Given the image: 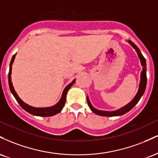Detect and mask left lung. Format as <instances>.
<instances>
[{
  "instance_id": "1",
  "label": "left lung",
  "mask_w": 158,
  "mask_h": 158,
  "mask_svg": "<svg viewBox=\"0 0 158 158\" xmlns=\"http://www.w3.org/2000/svg\"><path fill=\"white\" fill-rule=\"evenodd\" d=\"M128 42L130 43V44L135 49L136 52H137V55H138L139 59H140V62L141 64L143 66V70L141 72V77H140V83H139V88L138 90V92L137 94H136V96L132 99V101L131 102L128 103V105H126V106L123 107L122 108L120 109L114 110V111H105V110H99L94 108L92 105L90 104L89 99H88V97H87V102H88V106H89L90 110L95 113L97 115H100V116H106V117H114V116H120V115H123L127 112L129 111L130 110H131L135 106V105L137 104V102H139V100L140 99L141 97L143 96V94H144L145 90H146V82H147V77H146V59L145 58L143 57V56L141 53V52L139 51V48H137L136 45L132 42L131 41H128Z\"/></svg>"
}]
</instances>
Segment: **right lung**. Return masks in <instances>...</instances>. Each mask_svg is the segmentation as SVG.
Returning a JSON list of instances; mask_svg holds the SVG:
<instances>
[{"label":"right lung","instance_id":"add662e5","mask_svg":"<svg viewBox=\"0 0 158 158\" xmlns=\"http://www.w3.org/2000/svg\"><path fill=\"white\" fill-rule=\"evenodd\" d=\"M15 55L16 54H15V55L12 56V60H11L8 79H9V85H10L11 93L13 94V96L15 97V99L17 100V102L19 103V105L21 106V108H22L23 109H24L26 111L28 112V113L32 114V115L40 116V117H51V116L56 115V114H59V112L62 110L63 107H64V104H65L67 93H68V90L71 88V86L73 85V84H74L76 79H74V80L72 81L70 84H69L68 86L64 88L60 101H59L57 104L55 105V106L50 107V108H34V107L29 106V105H27L25 102H23V101L20 99L19 96H18V94H16L15 90V89H14L13 86H12V80H11V73H12V63H13L14 59H15Z\"/></svg>","mask_w":158,"mask_h":158}]
</instances>
